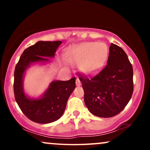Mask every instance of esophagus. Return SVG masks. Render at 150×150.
<instances>
[{
  "label": "esophagus",
  "instance_id": "esophagus-1",
  "mask_svg": "<svg viewBox=\"0 0 150 150\" xmlns=\"http://www.w3.org/2000/svg\"><path fill=\"white\" fill-rule=\"evenodd\" d=\"M76 85L77 86H80L81 85V82L80 80V79L78 77H77V80H76Z\"/></svg>",
  "mask_w": 150,
  "mask_h": 150
}]
</instances>
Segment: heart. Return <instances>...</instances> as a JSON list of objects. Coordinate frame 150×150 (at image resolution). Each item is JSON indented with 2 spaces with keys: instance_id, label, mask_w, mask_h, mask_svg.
I'll return each instance as SVG.
<instances>
[{
  "instance_id": "1",
  "label": "heart",
  "mask_w": 150,
  "mask_h": 150,
  "mask_svg": "<svg viewBox=\"0 0 150 150\" xmlns=\"http://www.w3.org/2000/svg\"><path fill=\"white\" fill-rule=\"evenodd\" d=\"M108 53V46L105 43H87L72 48L68 52V61L73 65L81 64V70L84 73L94 75L104 68Z\"/></svg>"
}]
</instances>
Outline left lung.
I'll return each instance as SVG.
<instances>
[{
	"label": "left lung",
	"instance_id": "8db88e82",
	"mask_svg": "<svg viewBox=\"0 0 150 150\" xmlns=\"http://www.w3.org/2000/svg\"><path fill=\"white\" fill-rule=\"evenodd\" d=\"M86 106L94 116L110 118L121 112L133 92V70L123 49L111 43L107 65L95 76L79 74Z\"/></svg>",
	"mask_w": 150,
	"mask_h": 150
}]
</instances>
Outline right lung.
Here are the masks:
<instances>
[{
  "mask_svg": "<svg viewBox=\"0 0 150 150\" xmlns=\"http://www.w3.org/2000/svg\"><path fill=\"white\" fill-rule=\"evenodd\" d=\"M61 41H40L27 48L15 66L14 73L15 98L22 113L29 119L38 123H49L59 119L64 112L67 101L75 88V77L67 81H53L44 97L31 99L25 96L22 87V77L31 63L48 61L45 57H53Z\"/></svg>",
  "mask_w": 150,
  "mask_h": 150,
  "instance_id": "obj_1",
  "label": "right lung"
}]
</instances>
